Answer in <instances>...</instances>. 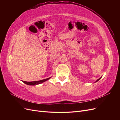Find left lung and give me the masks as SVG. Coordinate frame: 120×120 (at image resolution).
Returning <instances> with one entry per match:
<instances>
[{
	"mask_svg": "<svg viewBox=\"0 0 120 120\" xmlns=\"http://www.w3.org/2000/svg\"><path fill=\"white\" fill-rule=\"evenodd\" d=\"M101 78H100L99 79H97V80L96 81V82H98V81H99V80H100V79H101Z\"/></svg>",
	"mask_w": 120,
	"mask_h": 120,
	"instance_id": "obj_1",
	"label": "left lung"
}]
</instances>
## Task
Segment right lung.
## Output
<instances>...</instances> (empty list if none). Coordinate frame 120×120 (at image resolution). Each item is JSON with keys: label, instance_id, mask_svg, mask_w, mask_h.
<instances>
[{"label": "right lung", "instance_id": "1", "mask_svg": "<svg viewBox=\"0 0 120 120\" xmlns=\"http://www.w3.org/2000/svg\"><path fill=\"white\" fill-rule=\"evenodd\" d=\"M50 78H48V79H42V80H41V81H34V82H26V81H22L24 83L28 85H31V86H34V85H38L40 84V83H42L44 82H45L46 81L48 80Z\"/></svg>", "mask_w": 120, "mask_h": 120}]
</instances>
